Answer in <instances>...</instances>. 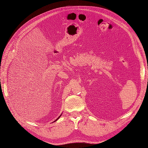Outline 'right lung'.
Segmentation results:
<instances>
[{
	"label": "right lung",
	"instance_id": "right-lung-1",
	"mask_svg": "<svg viewBox=\"0 0 148 148\" xmlns=\"http://www.w3.org/2000/svg\"><path fill=\"white\" fill-rule=\"evenodd\" d=\"M61 115H62V114H60V116H59V117H58V118H57V119H56V120H55V121H54V122H55V121H58V119H59V118H60V116H61Z\"/></svg>",
	"mask_w": 148,
	"mask_h": 148
}]
</instances>
